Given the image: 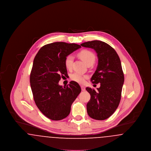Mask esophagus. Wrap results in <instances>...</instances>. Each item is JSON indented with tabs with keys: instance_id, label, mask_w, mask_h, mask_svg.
I'll return each instance as SVG.
<instances>
[{
	"instance_id": "34e87169",
	"label": "esophagus",
	"mask_w": 151,
	"mask_h": 151,
	"mask_svg": "<svg viewBox=\"0 0 151 151\" xmlns=\"http://www.w3.org/2000/svg\"><path fill=\"white\" fill-rule=\"evenodd\" d=\"M81 90L83 91H86V87L84 86H81Z\"/></svg>"
}]
</instances>
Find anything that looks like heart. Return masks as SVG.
<instances>
[{
    "mask_svg": "<svg viewBox=\"0 0 151 151\" xmlns=\"http://www.w3.org/2000/svg\"><path fill=\"white\" fill-rule=\"evenodd\" d=\"M79 58L83 60L86 65H93L95 60L96 57L93 53L88 50H83L78 52ZM73 62V57L72 55H67L65 60V65L67 69L70 70L72 68ZM88 78V76L83 75L79 72H75L71 76V79L73 81L78 83L80 84H84L86 81V79Z\"/></svg>",
    "mask_w": 151,
    "mask_h": 151,
    "instance_id": "1",
    "label": "heart"
}]
</instances>
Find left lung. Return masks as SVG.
<instances>
[{"label":"left lung","mask_w":151,"mask_h":151,"mask_svg":"<svg viewBox=\"0 0 151 151\" xmlns=\"http://www.w3.org/2000/svg\"><path fill=\"white\" fill-rule=\"evenodd\" d=\"M81 46L93 49L97 54L98 65L91 78L93 84L100 83L96 91L86 87L91 99L86 105L88 114L96 120H105L118 108L124 83V74L119 57L108 43L94 40L81 43Z\"/></svg>","instance_id":"obj_1"}]
</instances>
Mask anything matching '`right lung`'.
Listing matches in <instances>:
<instances>
[{
  "label": "right lung",
  "mask_w": 151,
  "mask_h": 151,
  "mask_svg": "<svg viewBox=\"0 0 151 151\" xmlns=\"http://www.w3.org/2000/svg\"><path fill=\"white\" fill-rule=\"evenodd\" d=\"M75 43L57 42L42 46L33 60L30 83L37 106L47 118L59 121L69 115L73 102L81 92L79 84L71 81L66 86L59 85L67 76L65 57L80 48Z\"/></svg>",
  "instance_id": "1"
}]
</instances>
